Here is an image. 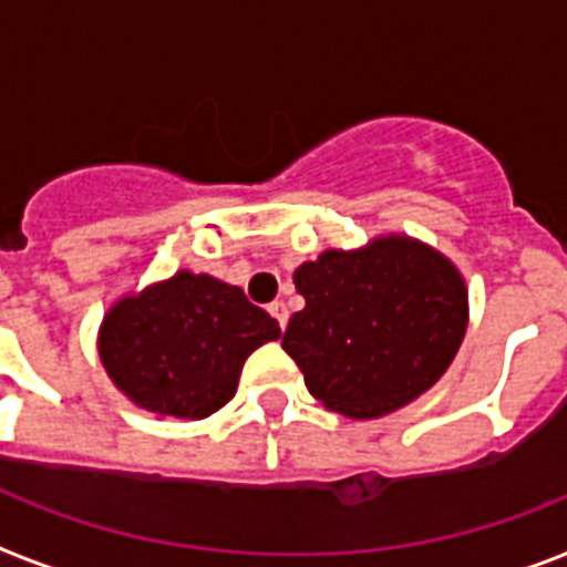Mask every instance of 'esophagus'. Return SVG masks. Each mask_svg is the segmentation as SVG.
Returning a JSON list of instances; mask_svg holds the SVG:
<instances>
[{"label":"esophagus","mask_w":567,"mask_h":567,"mask_svg":"<svg viewBox=\"0 0 567 567\" xmlns=\"http://www.w3.org/2000/svg\"><path fill=\"white\" fill-rule=\"evenodd\" d=\"M269 312H272V316H275V321H278V324H280V330H284V327H287V321H289L287 303H284V301L269 303Z\"/></svg>","instance_id":"1"}]
</instances>
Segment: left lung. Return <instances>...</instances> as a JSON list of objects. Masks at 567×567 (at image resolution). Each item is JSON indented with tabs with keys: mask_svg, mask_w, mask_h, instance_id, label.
<instances>
[{
	"mask_svg": "<svg viewBox=\"0 0 567 567\" xmlns=\"http://www.w3.org/2000/svg\"><path fill=\"white\" fill-rule=\"evenodd\" d=\"M292 280L307 307L289 318L280 344L310 394L353 420L382 417L425 394L470 321L455 264L402 234L357 251L327 249Z\"/></svg>",
	"mask_w": 567,
	"mask_h": 567,
	"instance_id": "1",
	"label": "left lung"
}]
</instances>
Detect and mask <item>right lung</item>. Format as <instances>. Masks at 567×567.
<instances>
[{"mask_svg":"<svg viewBox=\"0 0 567 567\" xmlns=\"http://www.w3.org/2000/svg\"><path fill=\"white\" fill-rule=\"evenodd\" d=\"M278 336V321L240 287L182 269L112 303L97 350L138 409L203 420L231 400L249 353Z\"/></svg>","mask_w":567,"mask_h":567,"instance_id":"right-lung-1","label":"right lung"}]
</instances>
